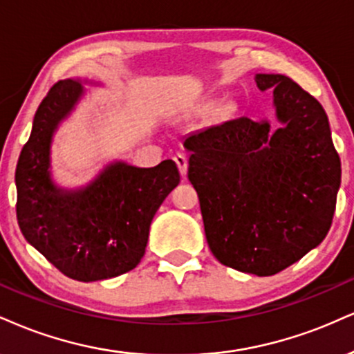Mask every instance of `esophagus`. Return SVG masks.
<instances>
[{
    "label": "esophagus",
    "mask_w": 354,
    "mask_h": 354,
    "mask_svg": "<svg viewBox=\"0 0 354 354\" xmlns=\"http://www.w3.org/2000/svg\"><path fill=\"white\" fill-rule=\"evenodd\" d=\"M174 163L178 165V169H180L181 176H186V173H188V158H186L183 153H176V155L173 156Z\"/></svg>",
    "instance_id": "esophagus-1"
}]
</instances>
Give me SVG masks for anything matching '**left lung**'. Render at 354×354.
Here are the masks:
<instances>
[{
	"instance_id": "left-lung-1",
	"label": "left lung",
	"mask_w": 354,
	"mask_h": 354,
	"mask_svg": "<svg viewBox=\"0 0 354 354\" xmlns=\"http://www.w3.org/2000/svg\"><path fill=\"white\" fill-rule=\"evenodd\" d=\"M274 88L277 120L247 117L185 140L211 252L232 269L269 277L322 244L342 185V161L325 110L282 74H257Z\"/></svg>"
}]
</instances>
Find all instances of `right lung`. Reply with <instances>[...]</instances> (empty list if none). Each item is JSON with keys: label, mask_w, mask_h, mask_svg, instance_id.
<instances>
[{"label": "right lung", "mask_w": 354, "mask_h": 354, "mask_svg": "<svg viewBox=\"0 0 354 354\" xmlns=\"http://www.w3.org/2000/svg\"><path fill=\"white\" fill-rule=\"evenodd\" d=\"M84 93L80 80H59L34 115L16 166V216L23 236L55 269L93 282L135 269L153 216L180 183L171 160L153 168L115 161L87 186L64 189L50 178V143Z\"/></svg>", "instance_id": "1"}]
</instances>
